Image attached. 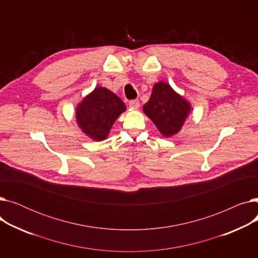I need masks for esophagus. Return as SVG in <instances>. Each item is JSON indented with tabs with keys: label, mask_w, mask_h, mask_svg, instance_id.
<instances>
[{
	"label": "esophagus",
	"mask_w": 258,
	"mask_h": 258,
	"mask_svg": "<svg viewBox=\"0 0 258 258\" xmlns=\"http://www.w3.org/2000/svg\"><path fill=\"white\" fill-rule=\"evenodd\" d=\"M128 105L132 110H138V108L140 107V102H139V100H132V101H130Z\"/></svg>",
	"instance_id": "obj_1"
}]
</instances>
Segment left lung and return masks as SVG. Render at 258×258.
I'll return each instance as SVG.
<instances>
[{
	"label": "left lung",
	"instance_id": "left-lung-1",
	"mask_svg": "<svg viewBox=\"0 0 258 258\" xmlns=\"http://www.w3.org/2000/svg\"><path fill=\"white\" fill-rule=\"evenodd\" d=\"M191 111L190 102L162 80L154 85L150 100L143 105V113L165 138H171L182 130Z\"/></svg>",
	"mask_w": 258,
	"mask_h": 258
}]
</instances>
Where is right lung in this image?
Returning a JSON list of instances; mask_svg holds the SVG:
<instances>
[{"label": "right lung", "instance_id": "obj_1", "mask_svg": "<svg viewBox=\"0 0 258 258\" xmlns=\"http://www.w3.org/2000/svg\"><path fill=\"white\" fill-rule=\"evenodd\" d=\"M125 111L124 102L115 93L98 86L77 104L76 123L92 140L103 141L117 118Z\"/></svg>", "mask_w": 258, "mask_h": 258}]
</instances>
